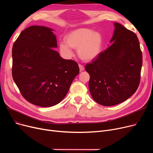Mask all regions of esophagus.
I'll list each match as a JSON object with an SVG mask.
<instances>
[{
	"label": "esophagus",
	"mask_w": 153,
	"mask_h": 153,
	"mask_svg": "<svg viewBox=\"0 0 153 153\" xmlns=\"http://www.w3.org/2000/svg\"><path fill=\"white\" fill-rule=\"evenodd\" d=\"M79 69H80V71H83L84 70V67L81 65V64H79Z\"/></svg>",
	"instance_id": "esophagus-1"
}]
</instances>
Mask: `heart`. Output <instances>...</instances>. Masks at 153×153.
Segmentation results:
<instances>
[{
    "instance_id": "b5f03b06",
    "label": "heart",
    "mask_w": 153,
    "mask_h": 153,
    "mask_svg": "<svg viewBox=\"0 0 153 153\" xmlns=\"http://www.w3.org/2000/svg\"><path fill=\"white\" fill-rule=\"evenodd\" d=\"M65 42L59 43V51L66 58L73 55L72 48L77 49L79 57L84 61L97 58L102 52L103 38L98 31L81 28L70 31L65 37Z\"/></svg>"
}]
</instances>
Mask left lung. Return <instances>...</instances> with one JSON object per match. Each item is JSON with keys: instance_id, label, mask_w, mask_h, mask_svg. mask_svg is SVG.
Instances as JSON below:
<instances>
[{"instance_id": "obj_1", "label": "left lung", "mask_w": 153, "mask_h": 153, "mask_svg": "<svg viewBox=\"0 0 153 153\" xmlns=\"http://www.w3.org/2000/svg\"><path fill=\"white\" fill-rule=\"evenodd\" d=\"M106 50L85 68L90 75L89 87L93 99L103 106L122 103L137 90L142 67V53L137 36L115 22Z\"/></svg>"}]
</instances>
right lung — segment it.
I'll use <instances>...</instances> for the list:
<instances>
[{
  "instance_id": "obj_1",
  "label": "right lung",
  "mask_w": 153,
  "mask_h": 153,
  "mask_svg": "<svg viewBox=\"0 0 153 153\" xmlns=\"http://www.w3.org/2000/svg\"><path fill=\"white\" fill-rule=\"evenodd\" d=\"M53 29L31 26L21 32L12 48V77L23 97L42 107L59 103L79 73L76 62L64 59L56 48Z\"/></svg>"
}]
</instances>
